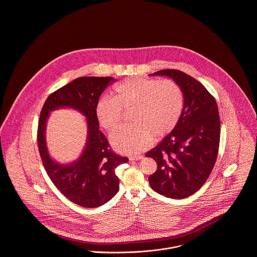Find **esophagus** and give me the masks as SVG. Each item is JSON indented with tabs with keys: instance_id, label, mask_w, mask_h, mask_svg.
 I'll list each match as a JSON object with an SVG mask.
<instances>
[{
	"instance_id": "1",
	"label": "esophagus",
	"mask_w": 257,
	"mask_h": 257,
	"mask_svg": "<svg viewBox=\"0 0 257 257\" xmlns=\"http://www.w3.org/2000/svg\"><path fill=\"white\" fill-rule=\"evenodd\" d=\"M144 158L142 155H138V156H130L129 159L130 161H140Z\"/></svg>"
}]
</instances>
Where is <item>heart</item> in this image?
Masks as SVG:
<instances>
[{"mask_svg": "<svg viewBox=\"0 0 257 257\" xmlns=\"http://www.w3.org/2000/svg\"><path fill=\"white\" fill-rule=\"evenodd\" d=\"M132 108L130 120L111 136L116 150L137 154L145 150L153 136L162 138L173 130L183 110V93L171 80L128 78L113 87L112 98L102 97L95 107L100 125L115 130L122 120V110Z\"/></svg>", "mask_w": 257, "mask_h": 257, "instance_id": "1", "label": "heart"}]
</instances>
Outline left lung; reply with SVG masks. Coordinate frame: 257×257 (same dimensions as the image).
I'll use <instances>...</instances> for the list:
<instances>
[{
	"label": "left lung",
	"instance_id": "obj_1",
	"mask_svg": "<svg viewBox=\"0 0 257 257\" xmlns=\"http://www.w3.org/2000/svg\"><path fill=\"white\" fill-rule=\"evenodd\" d=\"M150 76L172 79L182 90L184 103L176 126L146 154L157 163V171L148 181L162 196L185 198L206 182L216 163L220 133L218 105L205 86L180 70L165 69Z\"/></svg>",
	"mask_w": 257,
	"mask_h": 257
}]
</instances>
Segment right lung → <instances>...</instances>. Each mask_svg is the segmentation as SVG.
Returning a JSON list of instances; mask_svg holds the SVG:
<instances>
[{
	"instance_id": "add662e5",
	"label": "right lung",
	"mask_w": 257,
	"mask_h": 257,
	"mask_svg": "<svg viewBox=\"0 0 257 257\" xmlns=\"http://www.w3.org/2000/svg\"><path fill=\"white\" fill-rule=\"evenodd\" d=\"M114 79L81 77L53 92L40 112L37 144L50 179L63 196L79 206L94 208L110 200L119 190L115 169L128 158L113 153L99 130L95 107L101 93ZM59 108H72L86 118L87 140L80 156L69 163H60L50 155L46 141L49 113Z\"/></svg>"
}]
</instances>
